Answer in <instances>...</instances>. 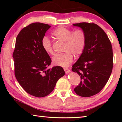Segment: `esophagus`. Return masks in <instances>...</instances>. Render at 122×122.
Listing matches in <instances>:
<instances>
[{
    "label": "esophagus",
    "mask_w": 122,
    "mask_h": 122,
    "mask_svg": "<svg viewBox=\"0 0 122 122\" xmlns=\"http://www.w3.org/2000/svg\"><path fill=\"white\" fill-rule=\"evenodd\" d=\"M64 71H65L66 74L69 73H70V71H71L70 69H69L68 68H64Z\"/></svg>",
    "instance_id": "34e87169"
}]
</instances>
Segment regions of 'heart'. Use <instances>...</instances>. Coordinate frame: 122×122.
<instances>
[{"label": "heart", "instance_id": "obj_1", "mask_svg": "<svg viewBox=\"0 0 122 122\" xmlns=\"http://www.w3.org/2000/svg\"><path fill=\"white\" fill-rule=\"evenodd\" d=\"M52 34L56 40L64 42L62 49L64 53L53 57L52 62L54 66L67 67L73 61V56L77 58L83 53L86 44V34L81 29L73 31L62 26L55 29ZM41 45L47 54H54L52 42L48 37H43Z\"/></svg>", "mask_w": 122, "mask_h": 122}]
</instances>
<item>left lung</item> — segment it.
Here are the masks:
<instances>
[{"label":"left lung","instance_id":"left-lung-1","mask_svg":"<svg viewBox=\"0 0 122 122\" xmlns=\"http://www.w3.org/2000/svg\"><path fill=\"white\" fill-rule=\"evenodd\" d=\"M84 30L86 40L85 48L73 65L72 71L81 77L76 94L88 97L98 93L108 82L113 67V53L110 40L97 25L81 22L73 25Z\"/></svg>","mask_w":122,"mask_h":122}]
</instances>
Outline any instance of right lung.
Returning <instances> with one entry per match:
<instances>
[{
	"label": "right lung",
	"instance_id": "right-lung-1",
	"mask_svg": "<svg viewBox=\"0 0 122 122\" xmlns=\"http://www.w3.org/2000/svg\"><path fill=\"white\" fill-rule=\"evenodd\" d=\"M51 27L35 22L24 27L16 36L13 54L16 80L27 93L38 97L50 94L65 74L60 66L47 69L51 60L43 49L41 40Z\"/></svg>",
	"mask_w": 122,
	"mask_h": 122
}]
</instances>
